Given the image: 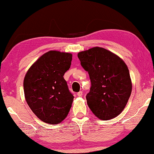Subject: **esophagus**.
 Returning <instances> with one entry per match:
<instances>
[{"instance_id": "1", "label": "esophagus", "mask_w": 154, "mask_h": 154, "mask_svg": "<svg viewBox=\"0 0 154 154\" xmlns=\"http://www.w3.org/2000/svg\"><path fill=\"white\" fill-rule=\"evenodd\" d=\"M82 91H79V92H77V96H79V97H82Z\"/></svg>"}]
</instances>
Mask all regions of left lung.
Returning a JSON list of instances; mask_svg holds the SVG:
<instances>
[{
  "mask_svg": "<svg viewBox=\"0 0 154 154\" xmlns=\"http://www.w3.org/2000/svg\"><path fill=\"white\" fill-rule=\"evenodd\" d=\"M81 65L88 72L91 88L87 103L100 120L117 117L127 105L132 82L128 68L118 55L102 47H93L77 54Z\"/></svg>",
  "mask_w": 154,
  "mask_h": 154,
  "instance_id": "8db88e82",
  "label": "left lung"
}]
</instances>
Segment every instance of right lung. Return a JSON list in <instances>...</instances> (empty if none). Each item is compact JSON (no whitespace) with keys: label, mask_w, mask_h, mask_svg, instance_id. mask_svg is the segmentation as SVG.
Wrapping results in <instances>:
<instances>
[{"label":"right lung","mask_w":154,"mask_h":154,"mask_svg":"<svg viewBox=\"0 0 154 154\" xmlns=\"http://www.w3.org/2000/svg\"><path fill=\"white\" fill-rule=\"evenodd\" d=\"M72 59L70 53L49 51L37 59L26 74V101L44 123H60L69 113L74 96L63 76L70 68Z\"/></svg>","instance_id":"obj_1"}]
</instances>
